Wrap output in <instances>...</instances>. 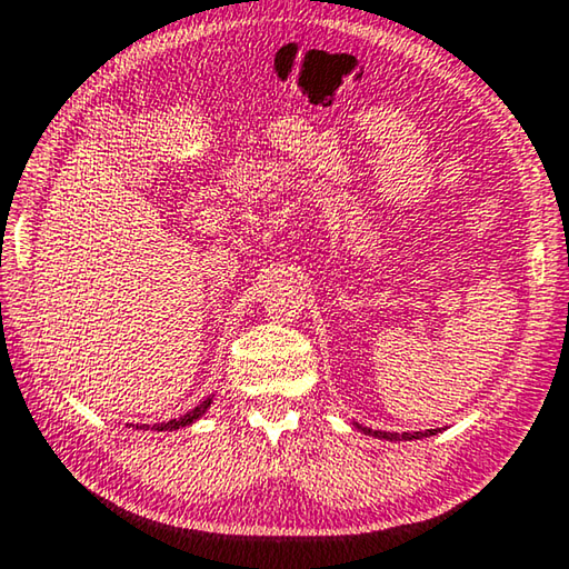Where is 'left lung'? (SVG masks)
Returning <instances> with one entry per match:
<instances>
[{
  "mask_svg": "<svg viewBox=\"0 0 569 569\" xmlns=\"http://www.w3.org/2000/svg\"><path fill=\"white\" fill-rule=\"evenodd\" d=\"M357 426V422H355ZM359 430L362 432H367V436H375V438H380V440H420V438H430V436H436V432L440 430V428H432V430H418V432H385V430H372V428H362V426H357Z\"/></svg>",
  "mask_w": 569,
  "mask_h": 569,
  "instance_id": "obj_1",
  "label": "left lung"
}]
</instances>
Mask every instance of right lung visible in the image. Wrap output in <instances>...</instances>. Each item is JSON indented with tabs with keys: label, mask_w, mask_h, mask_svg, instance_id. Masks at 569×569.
<instances>
[{
	"label": "right lung",
	"mask_w": 569,
	"mask_h": 569,
	"mask_svg": "<svg viewBox=\"0 0 569 569\" xmlns=\"http://www.w3.org/2000/svg\"><path fill=\"white\" fill-rule=\"evenodd\" d=\"M210 405H212V398H207L204 402H200L197 405L194 410H189V412H184L182 418H174V420H167V422H157V426H151V430H179V428H187V426H192L194 420H200L202 415L210 410ZM149 430V426H137V430Z\"/></svg>",
	"instance_id": "add662e5"
}]
</instances>
